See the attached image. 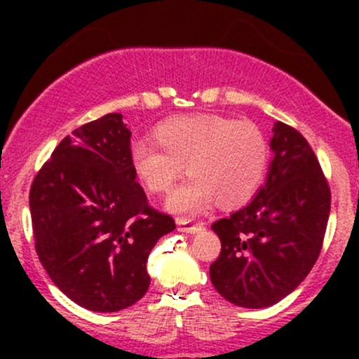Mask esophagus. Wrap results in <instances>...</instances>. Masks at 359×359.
<instances>
[{"label": "esophagus", "instance_id": "obj_1", "mask_svg": "<svg viewBox=\"0 0 359 359\" xmlns=\"http://www.w3.org/2000/svg\"><path fill=\"white\" fill-rule=\"evenodd\" d=\"M203 222H193V220L187 219H177V229L182 231V233H198L203 229Z\"/></svg>", "mask_w": 359, "mask_h": 359}]
</instances>
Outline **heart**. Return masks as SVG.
Wrapping results in <instances>:
<instances>
[{"instance_id":"obj_1","label":"heart","mask_w":359,"mask_h":359,"mask_svg":"<svg viewBox=\"0 0 359 359\" xmlns=\"http://www.w3.org/2000/svg\"><path fill=\"white\" fill-rule=\"evenodd\" d=\"M152 144L130 149V168L151 194H166L184 172L189 179L168 198L170 212L198 213L217 200L243 205L262 186L269 166V142L252 121L220 114H182L165 119L151 132Z\"/></svg>"}]
</instances>
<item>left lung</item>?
Instances as JSON below:
<instances>
[{
  "label": "left lung",
  "instance_id": "1",
  "mask_svg": "<svg viewBox=\"0 0 359 359\" xmlns=\"http://www.w3.org/2000/svg\"><path fill=\"white\" fill-rule=\"evenodd\" d=\"M269 177L257 196L212 224L219 257L210 266L215 290L250 309L273 306L295 290L323 248L332 193L306 137L276 121Z\"/></svg>",
  "mask_w": 359,
  "mask_h": 359
}]
</instances>
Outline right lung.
I'll return each instance as SVG.
<instances>
[{"instance_id":"right-lung-1","label":"right lung","mask_w":359,"mask_h":359,"mask_svg":"<svg viewBox=\"0 0 359 359\" xmlns=\"http://www.w3.org/2000/svg\"><path fill=\"white\" fill-rule=\"evenodd\" d=\"M130 135L119 112L79 126L29 191L39 262L60 292L95 313L142 299L151 250L175 229L173 217L153 208L133 177Z\"/></svg>"}]
</instances>
